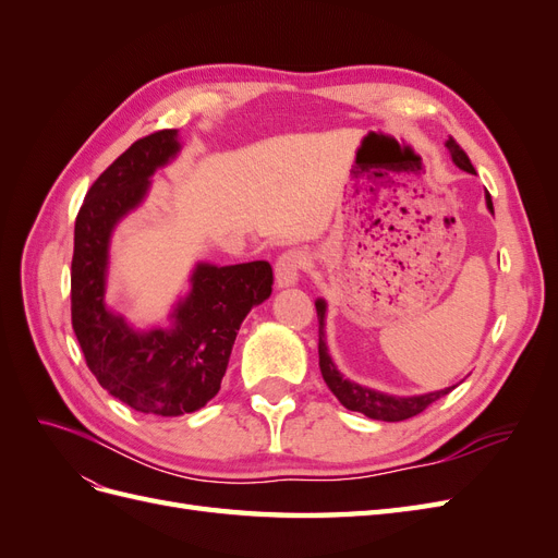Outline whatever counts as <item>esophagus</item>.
Here are the masks:
<instances>
[{
  "mask_svg": "<svg viewBox=\"0 0 558 558\" xmlns=\"http://www.w3.org/2000/svg\"><path fill=\"white\" fill-rule=\"evenodd\" d=\"M310 256L307 251L302 248H291V251H283L281 256L275 263V277H277V286H291L300 279V272L307 267Z\"/></svg>",
  "mask_w": 558,
  "mask_h": 558,
  "instance_id": "34e87169",
  "label": "esophagus"
}]
</instances>
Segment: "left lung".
I'll use <instances>...</instances> for the list:
<instances>
[{
  "label": "left lung",
  "instance_id": "8db88e82",
  "mask_svg": "<svg viewBox=\"0 0 558 558\" xmlns=\"http://www.w3.org/2000/svg\"><path fill=\"white\" fill-rule=\"evenodd\" d=\"M447 148H449L453 162L459 165L461 170L475 174V167H472L468 154L459 146V142L449 137ZM486 207L494 211L492 197H488V195H486ZM316 314H318V365H320V375H324L328 388L335 393V398L344 404L347 410L361 412L369 418H379V421H404V418H412V416L421 414L426 408H430L435 400H440L447 393H451L453 386L445 388V391H435V393H426V396L393 398V396H384L379 391H373V388H365V386H359V384L344 379L340 373H337V367L332 365V361L328 356L326 340H324V316H326L324 300L316 302Z\"/></svg>",
  "mask_w": 558,
  "mask_h": 558
}]
</instances>
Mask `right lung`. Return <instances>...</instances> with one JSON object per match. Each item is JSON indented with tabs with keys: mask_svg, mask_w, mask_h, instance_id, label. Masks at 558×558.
Instances as JSON below:
<instances>
[{
	"mask_svg": "<svg viewBox=\"0 0 558 558\" xmlns=\"http://www.w3.org/2000/svg\"><path fill=\"white\" fill-rule=\"evenodd\" d=\"M177 130L134 142L97 177L74 226L72 328L99 386L132 410L158 416L197 412L211 400L234 337L253 305L272 293L265 260L216 267L202 263L193 291L174 312L172 330L134 332L105 305L109 234L142 202L148 177L174 158Z\"/></svg>",
	"mask_w": 558,
	"mask_h": 558,
	"instance_id": "right-lung-1",
	"label": "right lung"
}]
</instances>
